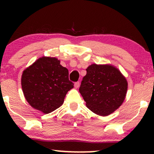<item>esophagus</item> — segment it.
<instances>
[{
  "mask_svg": "<svg viewBox=\"0 0 154 154\" xmlns=\"http://www.w3.org/2000/svg\"><path fill=\"white\" fill-rule=\"evenodd\" d=\"M79 85H80V83L79 82H75V83H74V87H75V88H78L79 87Z\"/></svg>",
  "mask_w": 154,
  "mask_h": 154,
  "instance_id": "34e87169",
  "label": "esophagus"
}]
</instances>
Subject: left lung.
<instances>
[{"label": "left lung", "mask_w": 154, "mask_h": 154, "mask_svg": "<svg viewBox=\"0 0 154 154\" xmlns=\"http://www.w3.org/2000/svg\"><path fill=\"white\" fill-rule=\"evenodd\" d=\"M86 71L79 88L86 106L101 116L110 115L125 100L127 80L111 64H92Z\"/></svg>", "instance_id": "1"}]
</instances>
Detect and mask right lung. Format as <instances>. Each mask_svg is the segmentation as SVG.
I'll list each match as a JSON object with an SVG mask.
<instances>
[{
  "label": "right lung",
  "mask_w": 154,
  "mask_h": 154,
  "mask_svg": "<svg viewBox=\"0 0 154 154\" xmlns=\"http://www.w3.org/2000/svg\"><path fill=\"white\" fill-rule=\"evenodd\" d=\"M24 97L30 106L47 114L63 104L73 88L69 71L56 57H42L23 71L21 79Z\"/></svg>",
  "instance_id": "obj_1"
}]
</instances>
